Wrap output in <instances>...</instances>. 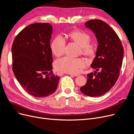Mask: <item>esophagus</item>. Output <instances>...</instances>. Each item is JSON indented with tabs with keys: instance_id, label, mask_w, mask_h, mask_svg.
Here are the masks:
<instances>
[{
	"instance_id": "1",
	"label": "esophagus",
	"mask_w": 134,
	"mask_h": 134,
	"mask_svg": "<svg viewBox=\"0 0 134 134\" xmlns=\"http://www.w3.org/2000/svg\"><path fill=\"white\" fill-rule=\"evenodd\" d=\"M69 75H71V76H77L80 75L79 74H69Z\"/></svg>"
}]
</instances>
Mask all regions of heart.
<instances>
[{"instance_id":"heart-1","label":"heart","mask_w":134,"mask_h":134,"mask_svg":"<svg viewBox=\"0 0 134 134\" xmlns=\"http://www.w3.org/2000/svg\"><path fill=\"white\" fill-rule=\"evenodd\" d=\"M70 37L81 47V52L83 55L92 57L97 52L96 46L90 43V35L84 31H76L70 34ZM66 41L61 35L56 36L51 43V50L56 56L62 55L65 51ZM85 61L80 58H73L65 56L58 59L55 62L54 66L56 70L66 73L74 74L80 71L86 67Z\"/></svg>"}]
</instances>
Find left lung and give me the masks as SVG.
I'll return each mask as SVG.
<instances>
[{
  "label": "left lung",
  "mask_w": 134,
  "mask_h": 134,
  "mask_svg": "<svg viewBox=\"0 0 134 134\" xmlns=\"http://www.w3.org/2000/svg\"><path fill=\"white\" fill-rule=\"evenodd\" d=\"M85 25L95 34L99 44L91 67L100 72L87 74V82L80 90L87 96L99 97L108 92L118 80L124 49L117 34L104 21L91 20Z\"/></svg>",
  "instance_id": "8db88e82"
}]
</instances>
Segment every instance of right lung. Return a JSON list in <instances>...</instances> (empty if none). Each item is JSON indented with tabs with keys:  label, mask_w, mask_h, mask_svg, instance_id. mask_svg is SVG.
<instances>
[{
	"label": "right lung",
	"mask_w": 134,
	"mask_h": 134,
	"mask_svg": "<svg viewBox=\"0 0 134 134\" xmlns=\"http://www.w3.org/2000/svg\"><path fill=\"white\" fill-rule=\"evenodd\" d=\"M52 32L50 24L34 23L18 33L12 46L14 74L24 90L35 97L53 94L60 80L52 71Z\"/></svg>",
	"instance_id": "1"
}]
</instances>
